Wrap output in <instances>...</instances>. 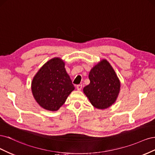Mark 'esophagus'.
Returning a JSON list of instances; mask_svg holds the SVG:
<instances>
[{"label":"esophagus","instance_id":"34e87169","mask_svg":"<svg viewBox=\"0 0 155 155\" xmlns=\"http://www.w3.org/2000/svg\"><path fill=\"white\" fill-rule=\"evenodd\" d=\"M76 88L78 91H81L82 88V85H78L76 87Z\"/></svg>","mask_w":155,"mask_h":155}]
</instances>
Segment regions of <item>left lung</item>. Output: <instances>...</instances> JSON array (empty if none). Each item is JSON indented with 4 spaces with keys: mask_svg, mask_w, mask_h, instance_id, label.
<instances>
[{
    "mask_svg": "<svg viewBox=\"0 0 155 155\" xmlns=\"http://www.w3.org/2000/svg\"><path fill=\"white\" fill-rule=\"evenodd\" d=\"M90 83L83 92L96 109H105L114 104L120 91V81L110 63L102 59L89 72Z\"/></svg>",
    "mask_w": 155,
    "mask_h": 155,
    "instance_id": "1",
    "label": "left lung"
}]
</instances>
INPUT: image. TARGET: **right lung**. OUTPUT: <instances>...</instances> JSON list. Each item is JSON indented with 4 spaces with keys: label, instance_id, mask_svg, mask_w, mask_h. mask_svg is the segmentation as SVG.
I'll use <instances>...</instances> for the list:
<instances>
[{
    "label": "right lung",
    "instance_id": "obj_1",
    "mask_svg": "<svg viewBox=\"0 0 155 155\" xmlns=\"http://www.w3.org/2000/svg\"><path fill=\"white\" fill-rule=\"evenodd\" d=\"M64 65L61 58H54L43 65L32 79V94L46 110L59 109L75 89Z\"/></svg>",
    "mask_w": 155,
    "mask_h": 155
}]
</instances>
